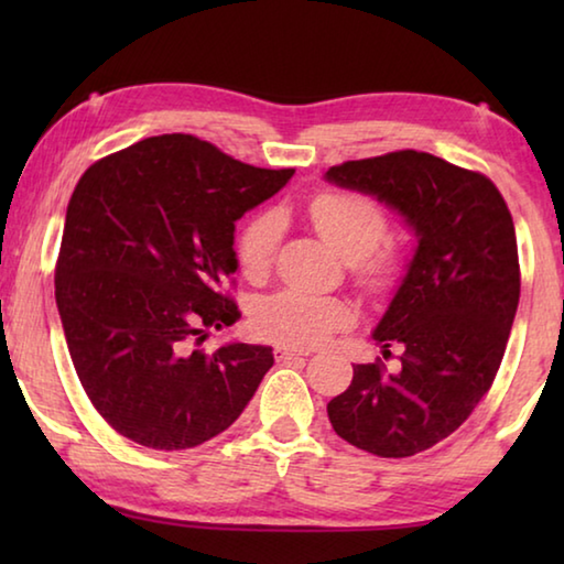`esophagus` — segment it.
<instances>
[{"label":"esophagus","mask_w":564,"mask_h":564,"mask_svg":"<svg viewBox=\"0 0 564 564\" xmlns=\"http://www.w3.org/2000/svg\"><path fill=\"white\" fill-rule=\"evenodd\" d=\"M273 352H275V358L279 360H293V358H303V356H308V350H303V348H293V346H275L273 348Z\"/></svg>","instance_id":"esophagus-1"}]
</instances>
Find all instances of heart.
<instances>
[{"label": "heart", "mask_w": 564, "mask_h": 564, "mask_svg": "<svg viewBox=\"0 0 564 564\" xmlns=\"http://www.w3.org/2000/svg\"><path fill=\"white\" fill-rule=\"evenodd\" d=\"M308 216L333 251L346 261H360L368 281H386L390 263L386 259L366 261L386 241V214L366 196L326 191L308 206ZM281 224L275 214H259L241 226L236 236V261L248 279H261L269 271L273 248L279 243ZM352 321L348 303L328 295H313L299 289H283L256 301L251 326L263 338L313 346L333 330L346 328Z\"/></svg>", "instance_id": "1"}]
</instances>
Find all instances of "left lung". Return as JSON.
Segmentation results:
<instances>
[{
	"mask_svg": "<svg viewBox=\"0 0 564 564\" xmlns=\"http://www.w3.org/2000/svg\"><path fill=\"white\" fill-rule=\"evenodd\" d=\"M328 184L373 196L415 236L413 259L373 328L400 370L352 366L328 403L333 431L380 457H410L455 433L488 393L520 301L512 216L490 178L425 151L346 161Z\"/></svg>",
	"mask_w": 564,
	"mask_h": 564,
	"instance_id": "obj_1",
	"label": "left lung"
}]
</instances>
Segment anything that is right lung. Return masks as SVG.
Here are the masks:
<instances>
[{"label":"right lung","instance_id":"right-lung-1","mask_svg":"<svg viewBox=\"0 0 564 564\" xmlns=\"http://www.w3.org/2000/svg\"><path fill=\"white\" fill-rule=\"evenodd\" d=\"M293 169L241 164L191 133L139 141L84 171L56 263V308L94 408L154 451L224 433L273 366L271 346H196L234 326L236 221Z\"/></svg>","mask_w":564,"mask_h":564}]
</instances>
